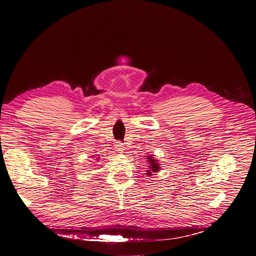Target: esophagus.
<instances>
[{"label": "esophagus", "mask_w": 256, "mask_h": 256, "mask_svg": "<svg viewBox=\"0 0 256 256\" xmlns=\"http://www.w3.org/2000/svg\"><path fill=\"white\" fill-rule=\"evenodd\" d=\"M116 149H118V151H122V150H124V144H122V142H118L116 144Z\"/></svg>", "instance_id": "obj_1"}]
</instances>
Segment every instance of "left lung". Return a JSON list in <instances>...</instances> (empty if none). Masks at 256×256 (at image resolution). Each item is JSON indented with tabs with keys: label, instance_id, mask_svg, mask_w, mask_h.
I'll return each mask as SVG.
<instances>
[{
	"label": "left lung",
	"instance_id": "left-lung-1",
	"mask_svg": "<svg viewBox=\"0 0 256 256\" xmlns=\"http://www.w3.org/2000/svg\"><path fill=\"white\" fill-rule=\"evenodd\" d=\"M148 162H149V170H147V175L151 176L153 173H157L160 170V164L157 162V160L153 157V155L147 156Z\"/></svg>",
	"mask_w": 256,
	"mask_h": 256
}]
</instances>
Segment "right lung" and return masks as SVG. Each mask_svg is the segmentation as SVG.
I'll return each mask as SVG.
<instances>
[{"mask_svg":"<svg viewBox=\"0 0 256 256\" xmlns=\"http://www.w3.org/2000/svg\"><path fill=\"white\" fill-rule=\"evenodd\" d=\"M95 160H96V159H95Z\"/></svg>","mask_w":256,"mask_h":256,"instance_id":"add662e5","label":"right lung"}]
</instances>
